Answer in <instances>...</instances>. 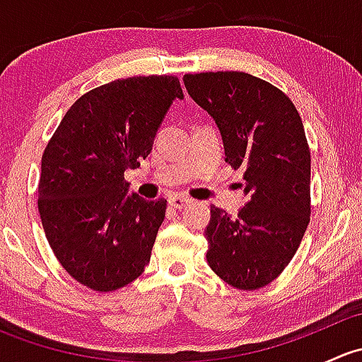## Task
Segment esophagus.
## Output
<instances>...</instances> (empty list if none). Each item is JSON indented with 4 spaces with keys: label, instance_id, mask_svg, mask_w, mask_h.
Wrapping results in <instances>:
<instances>
[{
    "label": "esophagus",
    "instance_id": "34e87169",
    "mask_svg": "<svg viewBox=\"0 0 362 362\" xmlns=\"http://www.w3.org/2000/svg\"><path fill=\"white\" fill-rule=\"evenodd\" d=\"M170 206L177 208V210H182V208H185L187 204H191V199L187 198V196H182V194H173L170 198Z\"/></svg>",
    "mask_w": 362,
    "mask_h": 362
}]
</instances>
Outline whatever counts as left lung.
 Masks as SVG:
<instances>
[{"label":"left lung","instance_id":"obj_1","mask_svg":"<svg viewBox=\"0 0 362 362\" xmlns=\"http://www.w3.org/2000/svg\"><path fill=\"white\" fill-rule=\"evenodd\" d=\"M184 83L217 122L226 163L245 170L238 215L211 206L208 266L236 289H261L294 257L312 214L301 117L286 93L249 73H189Z\"/></svg>","mask_w":362,"mask_h":362}]
</instances>
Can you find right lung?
<instances>
[{
  "instance_id": "1",
  "label": "right lung",
  "mask_w": 362,
  "mask_h": 362,
  "mask_svg": "<svg viewBox=\"0 0 362 362\" xmlns=\"http://www.w3.org/2000/svg\"><path fill=\"white\" fill-rule=\"evenodd\" d=\"M175 98H184L175 75L113 80L69 107L43 151V231L68 275L89 289H120L151 261L166 199L126 196L124 171L151 154Z\"/></svg>"
}]
</instances>
